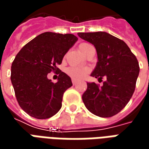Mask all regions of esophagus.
Here are the masks:
<instances>
[{"mask_svg":"<svg viewBox=\"0 0 149 149\" xmlns=\"http://www.w3.org/2000/svg\"><path fill=\"white\" fill-rule=\"evenodd\" d=\"M72 84H73V85H77V84H78L77 81H75V80H72Z\"/></svg>","mask_w":149,"mask_h":149,"instance_id":"1","label":"esophagus"}]
</instances>
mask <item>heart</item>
<instances>
[{"instance_id":"b5f03b06","label":"heart","mask_w":149,"mask_h":149,"mask_svg":"<svg viewBox=\"0 0 149 149\" xmlns=\"http://www.w3.org/2000/svg\"><path fill=\"white\" fill-rule=\"evenodd\" d=\"M91 46V45L87 44V43H82L79 46V49L81 50L82 53H84L85 49H87L88 47ZM67 72L68 74L73 78L75 80H80L84 78L87 73L88 72V69L87 68H79V67H70L67 69Z\"/></svg>"}]
</instances>
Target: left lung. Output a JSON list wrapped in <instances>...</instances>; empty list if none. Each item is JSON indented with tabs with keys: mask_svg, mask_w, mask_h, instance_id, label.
<instances>
[{
	"mask_svg": "<svg viewBox=\"0 0 149 149\" xmlns=\"http://www.w3.org/2000/svg\"><path fill=\"white\" fill-rule=\"evenodd\" d=\"M93 44L98 61L91 76L107 80L99 86L87 83L82 100L87 109L100 117H110L121 111L134 93L140 67L136 56L125 41L105 32L78 33Z\"/></svg>",
	"mask_w": 149,
	"mask_h": 149,
	"instance_id": "1",
	"label": "left lung"
}]
</instances>
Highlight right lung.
Returning <instances> with one entry per match:
<instances>
[{
    "label": "right lung",
    "mask_w": 149,
    "mask_h": 149,
    "mask_svg": "<svg viewBox=\"0 0 149 149\" xmlns=\"http://www.w3.org/2000/svg\"><path fill=\"white\" fill-rule=\"evenodd\" d=\"M77 40L73 34L46 32L26 44L17 54L11 66L12 84L19 105L29 116L48 119L61 109L63 94L72 83L56 66ZM52 71L59 72L56 83L47 77Z\"/></svg>",
    "instance_id": "obj_1"
}]
</instances>
